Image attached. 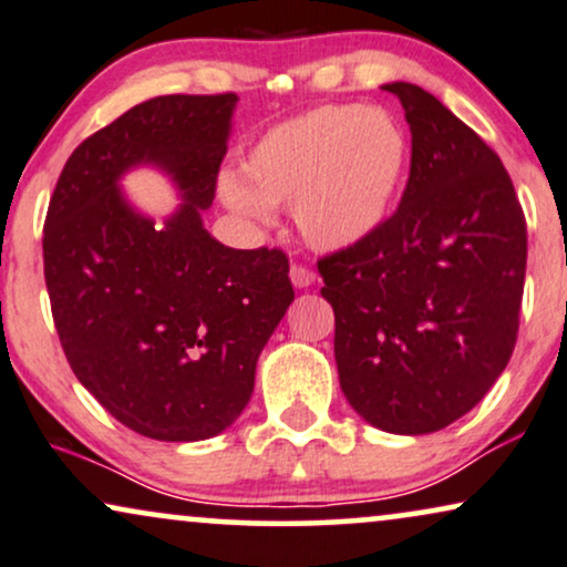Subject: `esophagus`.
<instances>
[{
    "label": "esophagus",
    "mask_w": 567,
    "mask_h": 567,
    "mask_svg": "<svg viewBox=\"0 0 567 567\" xmlns=\"http://www.w3.org/2000/svg\"><path fill=\"white\" fill-rule=\"evenodd\" d=\"M290 279H292V285H296L298 290H303V288H311L317 275H313V271L308 267H300V264H296V267L290 269Z\"/></svg>",
    "instance_id": "esophagus-1"
}]
</instances>
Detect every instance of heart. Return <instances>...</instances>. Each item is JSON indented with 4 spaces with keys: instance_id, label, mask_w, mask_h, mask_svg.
<instances>
[{
    "instance_id": "heart-1",
    "label": "heart",
    "mask_w": 567,
    "mask_h": 567,
    "mask_svg": "<svg viewBox=\"0 0 567 567\" xmlns=\"http://www.w3.org/2000/svg\"><path fill=\"white\" fill-rule=\"evenodd\" d=\"M411 169V141L398 117L361 104H324L261 135L225 175L219 196L248 219H269L270 206H292L300 238L337 254L361 246L395 214Z\"/></svg>"
}]
</instances>
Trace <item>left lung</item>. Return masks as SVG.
I'll use <instances>...</instances> for the list:
<instances>
[{"label":"left lung","instance_id":"obj_1","mask_svg":"<svg viewBox=\"0 0 567 567\" xmlns=\"http://www.w3.org/2000/svg\"><path fill=\"white\" fill-rule=\"evenodd\" d=\"M411 125L398 212L319 261L334 361L353 411L390 434L440 432L511 361L526 277V217L511 175L432 93L386 83Z\"/></svg>","mask_w":567,"mask_h":567}]
</instances>
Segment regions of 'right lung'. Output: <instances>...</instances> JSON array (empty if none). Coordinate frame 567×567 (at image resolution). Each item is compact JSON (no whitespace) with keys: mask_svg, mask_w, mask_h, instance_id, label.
I'll list each match as a JSON object with an SVG mask.
<instances>
[{"mask_svg":"<svg viewBox=\"0 0 567 567\" xmlns=\"http://www.w3.org/2000/svg\"><path fill=\"white\" fill-rule=\"evenodd\" d=\"M235 104V93L135 104L70 154L49 200L44 277L70 369L120 424L159 442L209 440L238 419L296 298L282 250L227 248L200 219ZM143 163L184 198L164 223L118 188Z\"/></svg>","mask_w":567,"mask_h":567,"instance_id":"obj_1","label":"right lung"}]
</instances>
